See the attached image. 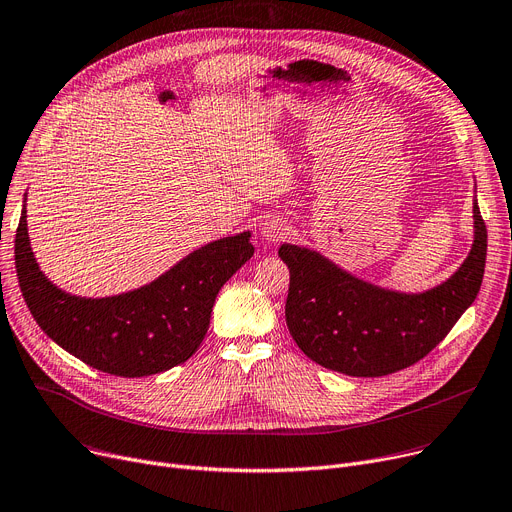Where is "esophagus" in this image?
I'll use <instances>...</instances> for the list:
<instances>
[{"mask_svg": "<svg viewBox=\"0 0 512 512\" xmlns=\"http://www.w3.org/2000/svg\"><path fill=\"white\" fill-rule=\"evenodd\" d=\"M261 236L267 240V242H278V240H284L288 238L290 234V224L282 218H267L263 224H261Z\"/></svg>", "mask_w": 512, "mask_h": 512, "instance_id": "1", "label": "esophagus"}]
</instances>
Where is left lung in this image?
<instances>
[{
	"label": "left lung",
	"instance_id": "obj_1",
	"mask_svg": "<svg viewBox=\"0 0 512 512\" xmlns=\"http://www.w3.org/2000/svg\"><path fill=\"white\" fill-rule=\"evenodd\" d=\"M488 232L473 201V245L450 278L423 292L384 288L342 270L315 249L284 242L290 270L286 326L321 367L380 378L423 359L473 305L486 270Z\"/></svg>",
	"mask_w": 512,
	"mask_h": 512
}]
</instances>
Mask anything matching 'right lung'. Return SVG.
I'll list each match as a JSON object with an SVG mask.
<instances>
[{"mask_svg": "<svg viewBox=\"0 0 512 512\" xmlns=\"http://www.w3.org/2000/svg\"><path fill=\"white\" fill-rule=\"evenodd\" d=\"M253 253L249 230L224 236L141 288L87 299L41 272L26 226V195L14 240L18 284L39 328L72 357L120 378H143L191 359L207 334L220 288Z\"/></svg>", "mask_w": 512, "mask_h": 512, "instance_id": "add662e5", "label": "right lung"}]
</instances>
